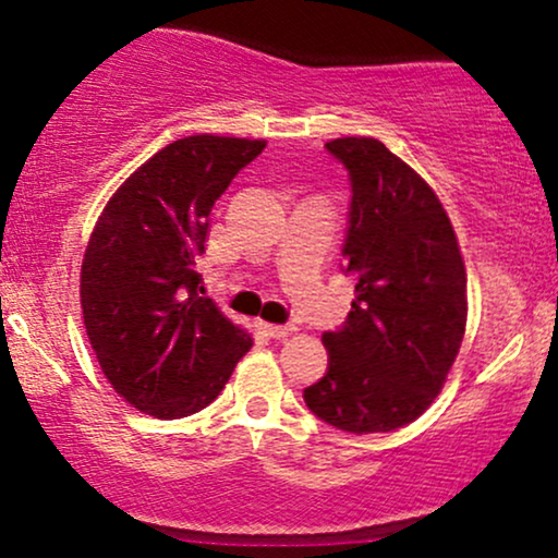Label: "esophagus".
Returning a JSON list of instances; mask_svg holds the SVG:
<instances>
[{"label": "esophagus", "mask_w": 558, "mask_h": 558, "mask_svg": "<svg viewBox=\"0 0 558 558\" xmlns=\"http://www.w3.org/2000/svg\"><path fill=\"white\" fill-rule=\"evenodd\" d=\"M259 330L265 332V336L270 338H288L296 332V328L293 325H272V323H259Z\"/></svg>", "instance_id": "esophagus-1"}]
</instances>
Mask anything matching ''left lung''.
<instances>
[{
  "label": "left lung",
  "instance_id": "1",
  "mask_svg": "<svg viewBox=\"0 0 558 558\" xmlns=\"http://www.w3.org/2000/svg\"><path fill=\"white\" fill-rule=\"evenodd\" d=\"M328 151L351 178L343 259L354 301L325 332L328 373L304 390L319 420L367 435L409 425L446 386L466 330V270L444 204L383 141L343 136Z\"/></svg>",
  "mask_w": 558,
  "mask_h": 558
}]
</instances>
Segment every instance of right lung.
<instances>
[{
	"instance_id": "obj_1",
	"label": "right lung",
	"mask_w": 558,
	"mask_h": 558,
	"mask_svg": "<svg viewBox=\"0 0 558 558\" xmlns=\"http://www.w3.org/2000/svg\"><path fill=\"white\" fill-rule=\"evenodd\" d=\"M265 138L198 133L172 141L125 178L81 265L86 336L114 393L178 420L213 403L252 349V332L204 296L196 272L209 213Z\"/></svg>"
}]
</instances>
